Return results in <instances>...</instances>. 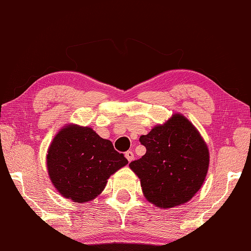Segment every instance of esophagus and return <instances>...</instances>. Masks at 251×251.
<instances>
[{
  "label": "esophagus",
  "instance_id": "esophagus-1",
  "mask_svg": "<svg viewBox=\"0 0 251 251\" xmlns=\"http://www.w3.org/2000/svg\"><path fill=\"white\" fill-rule=\"evenodd\" d=\"M125 157H126V159L128 160V161H132L134 159V153L132 152V151H126Z\"/></svg>",
  "mask_w": 251,
  "mask_h": 251
}]
</instances>
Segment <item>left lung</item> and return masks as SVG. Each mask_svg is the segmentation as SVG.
Masks as SVG:
<instances>
[{
  "label": "left lung",
  "mask_w": 251,
  "mask_h": 251,
  "mask_svg": "<svg viewBox=\"0 0 251 251\" xmlns=\"http://www.w3.org/2000/svg\"><path fill=\"white\" fill-rule=\"evenodd\" d=\"M140 142L147 152L129 167L141 179L148 201L159 208H172L199 191L208 172L209 152L184 116L174 115L141 136Z\"/></svg>",
  "instance_id": "left-lung-1"
}]
</instances>
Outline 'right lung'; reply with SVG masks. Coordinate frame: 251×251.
Returning <instances> with one entry per match:
<instances>
[{"mask_svg": "<svg viewBox=\"0 0 251 251\" xmlns=\"http://www.w3.org/2000/svg\"><path fill=\"white\" fill-rule=\"evenodd\" d=\"M47 162L55 189L75 202H86L100 195L110 175L128 160L90 127L68 125L52 141Z\"/></svg>", "mask_w": 251, "mask_h": 251, "instance_id": "right-lung-1", "label": "right lung"}]
</instances>
